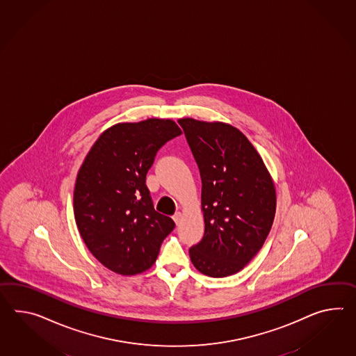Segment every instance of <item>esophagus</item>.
<instances>
[{
    "mask_svg": "<svg viewBox=\"0 0 356 356\" xmlns=\"http://www.w3.org/2000/svg\"><path fill=\"white\" fill-rule=\"evenodd\" d=\"M172 218H174V221H175V222H176V225H179V224H180V221H181V218H182L181 212H176V213H175L174 217H172Z\"/></svg>",
    "mask_w": 356,
    "mask_h": 356,
    "instance_id": "1",
    "label": "esophagus"
}]
</instances>
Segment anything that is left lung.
I'll use <instances>...</instances> for the list:
<instances>
[{
	"mask_svg": "<svg viewBox=\"0 0 356 356\" xmlns=\"http://www.w3.org/2000/svg\"><path fill=\"white\" fill-rule=\"evenodd\" d=\"M200 168L204 235L189 250L204 275H233L256 256L275 216V185L257 150L234 126L181 118Z\"/></svg>",
	"mask_w": 356,
	"mask_h": 356,
	"instance_id": "left-lung-1",
	"label": "left lung"
}]
</instances>
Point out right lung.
Wrapping results in <instances>:
<instances>
[{
    "label": "right lung",
    "instance_id": "1",
    "mask_svg": "<svg viewBox=\"0 0 356 356\" xmlns=\"http://www.w3.org/2000/svg\"><path fill=\"white\" fill-rule=\"evenodd\" d=\"M181 135L172 120L117 123L105 130L79 168L73 209L79 234L105 268L136 275L153 266L174 230L158 213L145 177L159 147Z\"/></svg>",
    "mask_w": 356,
    "mask_h": 356
}]
</instances>
